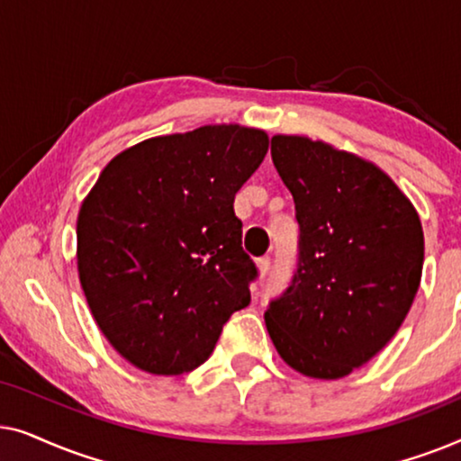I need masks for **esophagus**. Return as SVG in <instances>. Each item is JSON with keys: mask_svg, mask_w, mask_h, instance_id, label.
Returning <instances> with one entry per match:
<instances>
[{"mask_svg": "<svg viewBox=\"0 0 461 461\" xmlns=\"http://www.w3.org/2000/svg\"><path fill=\"white\" fill-rule=\"evenodd\" d=\"M256 267H258V275H260V279L268 276V273H270V260H268V258H262V260H258Z\"/></svg>", "mask_w": 461, "mask_h": 461, "instance_id": "34e87169", "label": "esophagus"}]
</instances>
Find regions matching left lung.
<instances>
[{
    "label": "left lung",
    "instance_id": "8db88e82",
    "mask_svg": "<svg viewBox=\"0 0 461 461\" xmlns=\"http://www.w3.org/2000/svg\"><path fill=\"white\" fill-rule=\"evenodd\" d=\"M270 153L294 194L300 260L264 312L268 336L298 374L339 380L405 321L421 281L424 230L375 163L308 136L275 134Z\"/></svg>",
    "mask_w": 461,
    "mask_h": 461
}]
</instances>
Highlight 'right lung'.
Listing matches in <instances>:
<instances>
[{
    "label": "right lung",
    "mask_w": 461,
    "mask_h": 461,
    "mask_svg": "<svg viewBox=\"0 0 461 461\" xmlns=\"http://www.w3.org/2000/svg\"><path fill=\"white\" fill-rule=\"evenodd\" d=\"M268 134L239 123L155 136L106 163L77 216V273L92 317L134 367L180 375L207 361L249 304L258 270L235 194Z\"/></svg>",
    "instance_id": "right-lung-1"
}]
</instances>
